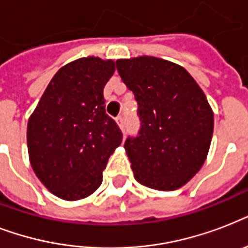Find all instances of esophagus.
<instances>
[{
    "mask_svg": "<svg viewBox=\"0 0 248 248\" xmlns=\"http://www.w3.org/2000/svg\"><path fill=\"white\" fill-rule=\"evenodd\" d=\"M116 121H117V124H118V126H120V127L122 128V130H124V116H118L116 118Z\"/></svg>",
    "mask_w": 248,
    "mask_h": 248,
    "instance_id": "esophagus-1",
    "label": "esophagus"
}]
</instances>
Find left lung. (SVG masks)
I'll return each mask as SVG.
<instances>
[{"label":"left lung","mask_w":248,"mask_h":248,"mask_svg":"<svg viewBox=\"0 0 248 248\" xmlns=\"http://www.w3.org/2000/svg\"><path fill=\"white\" fill-rule=\"evenodd\" d=\"M138 101L140 130L124 149L134 176L157 190L186 184L206 161L214 113L206 95L184 68L155 56L116 62Z\"/></svg>","instance_id":"8db88e82"}]
</instances>
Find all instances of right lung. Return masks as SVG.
Segmentation results:
<instances>
[{
    "instance_id": "obj_1",
    "label": "right lung",
    "mask_w": 248,
    "mask_h": 248,
    "mask_svg": "<svg viewBox=\"0 0 248 248\" xmlns=\"http://www.w3.org/2000/svg\"><path fill=\"white\" fill-rule=\"evenodd\" d=\"M113 60L89 56L56 72L29 117L31 165L46 188L65 201L82 200L103 181L108 158L122 143L116 121L105 113L103 90Z\"/></svg>"
}]
</instances>
